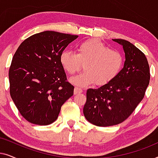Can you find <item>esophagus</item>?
Here are the masks:
<instances>
[{"label":"esophagus","mask_w":158,"mask_h":158,"mask_svg":"<svg viewBox=\"0 0 158 158\" xmlns=\"http://www.w3.org/2000/svg\"><path fill=\"white\" fill-rule=\"evenodd\" d=\"M82 91H83V90H82L81 88H79V87H75V90H74L75 94H80V93H81Z\"/></svg>","instance_id":"obj_1"}]
</instances>
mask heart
I'll list each match as a JSON object with an SVG mask.
<instances>
[{
  "label": "heart",
  "mask_w": 158,
  "mask_h": 158,
  "mask_svg": "<svg viewBox=\"0 0 158 158\" xmlns=\"http://www.w3.org/2000/svg\"><path fill=\"white\" fill-rule=\"evenodd\" d=\"M60 62L68 74L73 75L84 64V72L70 78L75 85L85 87L96 82L103 85L117 76L124 63L122 54L111 49L100 40H86L77 47L76 53L64 50L60 54Z\"/></svg>",
  "instance_id": "heart-1"
}]
</instances>
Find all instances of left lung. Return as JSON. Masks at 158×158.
<instances>
[{
  "label": "left lung",
  "instance_id": "8db88e82",
  "mask_svg": "<svg viewBox=\"0 0 158 158\" xmlns=\"http://www.w3.org/2000/svg\"><path fill=\"white\" fill-rule=\"evenodd\" d=\"M125 53L124 68L115 78L86 93L83 114L98 127H109L127 119L141 102L150 83V68L144 54L128 41L112 40Z\"/></svg>",
  "mask_w": 158,
  "mask_h": 158
}]
</instances>
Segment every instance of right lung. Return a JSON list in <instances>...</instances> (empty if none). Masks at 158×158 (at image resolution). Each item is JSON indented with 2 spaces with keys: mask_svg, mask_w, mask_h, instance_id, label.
Segmentation results:
<instances>
[{
  "mask_svg": "<svg viewBox=\"0 0 158 158\" xmlns=\"http://www.w3.org/2000/svg\"><path fill=\"white\" fill-rule=\"evenodd\" d=\"M77 35L45 31L20 44L9 69L10 94L28 122L48 125L57 120L61 106L73 95L60 56Z\"/></svg>",
  "mask_w": 158,
  "mask_h": 158,
  "instance_id": "add662e5",
  "label": "right lung"
}]
</instances>
